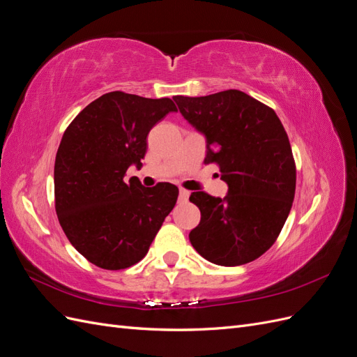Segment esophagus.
<instances>
[{"label": "esophagus", "instance_id": "esophagus-1", "mask_svg": "<svg viewBox=\"0 0 357 357\" xmlns=\"http://www.w3.org/2000/svg\"><path fill=\"white\" fill-rule=\"evenodd\" d=\"M189 195H190L189 190L180 189V192H178V199H180V201H188V199H189Z\"/></svg>", "mask_w": 357, "mask_h": 357}]
</instances>
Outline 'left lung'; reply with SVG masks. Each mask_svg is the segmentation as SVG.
<instances>
[{"mask_svg": "<svg viewBox=\"0 0 357 357\" xmlns=\"http://www.w3.org/2000/svg\"><path fill=\"white\" fill-rule=\"evenodd\" d=\"M174 101L207 137L204 162L218 165L229 186L223 199L192 192L201 220L189 240L215 265L252 262L275 243L295 198L296 165L284 126L271 107L236 89Z\"/></svg>", "mask_w": 357, "mask_h": 357, "instance_id": "8db88e82", "label": "left lung"}]
</instances>
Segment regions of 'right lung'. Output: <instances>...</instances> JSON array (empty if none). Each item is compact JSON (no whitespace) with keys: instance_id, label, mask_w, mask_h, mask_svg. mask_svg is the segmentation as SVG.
Returning <instances> with one entry per match:
<instances>
[{"instance_id":"obj_1","label":"right lung","mask_w":357,"mask_h":357,"mask_svg":"<svg viewBox=\"0 0 357 357\" xmlns=\"http://www.w3.org/2000/svg\"><path fill=\"white\" fill-rule=\"evenodd\" d=\"M171 112L177 107L169 98L114 91L86 105L63 132L55 210L68 241L91 264L110 271L135 265L174 208L177 186L125 180L132 164L143 167L150 129Z\"/></svg>"}]
</instances>
